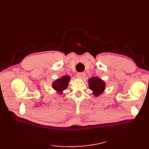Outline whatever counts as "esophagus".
Returning a JSON list of instances; mask_svg holds the SVG:
<instances>
[{"instance_id": "1", "label": "esophagus", "mask_w": 149, "mask_h": 149, "mask_svg": "<svg viewBox=\"0 0 149 149\" xmlns=\"http://www.w3.org/2000/svg\"><path fill=\"white\" fill-rule=\"evenodd\" d=\"M77 76L78 78H79V79H83L85 76V74L84 72H79L77 73Z\"/></svg>"}]
</instances>
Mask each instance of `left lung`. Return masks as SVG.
Here are the masks:
<instances>
[{
    "label": "left lung",
    "mask_w": 149,
    "mask_h": 149,
    "mask_svg": "<svg viewBox=\"0 0 149 149\" xmlns=\"http://www.w3.org/2000/svg\"><path fill=\"white\" fill-rule=\"evenodd\" d=\"M89 86L93 92V94L98 96L104 90L105 83L97 77H92L89 80Z\"/></svg>",
    "instance_id": "8db88e82"
}]
</instances>
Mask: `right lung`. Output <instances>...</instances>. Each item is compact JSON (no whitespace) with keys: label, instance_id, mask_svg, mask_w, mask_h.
<instances>
[{"label":"right lung","instance_id":"obj_1","mask_svg":"<svg viewBox=\"0 0 149 149\" xmlns=\"http://www.w3.org/2000/svg\"><path fill=\"white\" fill-rule=\"evenodd\" d=\"M69 79L70 78L69 76L66 75L61 77V79H58L53 83V88L59 92H61L67 88Z\"/></svg>","mask_w":149,"mask_h":149}]
</instances>
